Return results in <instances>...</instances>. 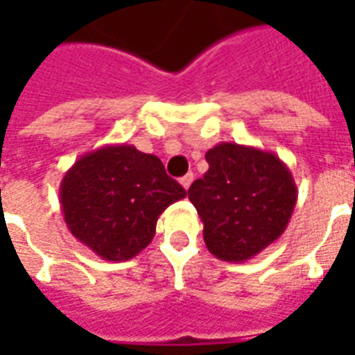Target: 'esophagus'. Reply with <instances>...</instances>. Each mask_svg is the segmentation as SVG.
Returning <instances> with one entry per match:
<instances>
[{"label": "esophagus", "mask_w": 355, "mask_h": 355, "mask_svg": "<svg viewBox=\"0 0 355 355\" xmlns=\"http://www.w3.org/2000/svg\"><path fill=\"white\" fill-rule=\"evenodd\" d=\"M192 180H193V175L192 173H188V175H184V177L180 178V184H182V188H184V190H188V188H190V184H192Z\"/></svg>", "instance_id": "obj_1"}]
</instances>
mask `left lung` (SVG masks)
<instances>
[{
	"instance_id": "1",
	"label": "left lung",
	"mask_w": 355,
	"mask_h": 355,
	"mask_svg": "<svg viewBox=\"0 0 355 355\" xmlns=\"http://www.w3.org/2000/svg\"><path fill=\"white\" fill-rule=\"evenodd\" d=\"M205 159L209 171L188 190L205 245L220 261H249L287 228L297 205L295 178L275 154L236 142L216 144Z\"/></svg>"
}]
</instances>
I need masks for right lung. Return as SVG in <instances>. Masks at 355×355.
Instances as JSON below:
<instances>
[{
	"instance_id": "right-lung-1",
	"label": "right lung",
	"mask_w": 355,
	"mask_h": 355,
	"mask_svg": "<svg viewBox=\"0 0 355 355\" xmlns=\"http://www.w3.org/2000/svg\"><path fill=\"white\" fill-rule=\"evenodd\" d=\"M186 190L157 155L131 144L87 152L66 171L60 207L76 239L104 261H129L154 239L157 218Z\"/></svg>"
}]
</instances>
